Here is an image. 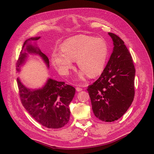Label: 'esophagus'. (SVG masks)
<instances>
[{"instance_id": "34e87169", "label": "esophagus", "mask_w": 154, "mask_h": 154, "mask_svg": "<svg viewBox=\"0 0 154 154\" xmlns=\"http://www.w3.org/2000/svg\"><path fill=\"white\" fill-rule=\"evenodd\" d=\"M76 91H78V92H80V91H82V88H80V87H76Z\"/></svg>"}]
</instances>
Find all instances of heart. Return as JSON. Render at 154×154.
Wrapping results in <instances>:
<instances>
[{
    "label": "heart",
    "mask_w": 154,
    "mask_h": 154,
    "mask_svg": "<svg viewBox=\"0 0 154 154\" xmlns=\"http://www.w3.org/2000/svg\"><path fill=\"white\" fill-rule=\"evenodd\" d=\"M108 54V46L104 40L80 35L66 40L62 49H54L51 62L60 73L66 75L77 59L78 66L81 68L78 78L83 80L88 74L91 77L100 74L105 67Z\"/></svg>",
    "instance_id": "1"
}]
</instances>
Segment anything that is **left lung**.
<instances>
[{
  "mask_svg": "<svg viewBox=\"0 0 154 154\" xmlns=\"http://www.w3.org/2000/svg\"><path fill=\"white\" fill-rule=\"evenodd\" d=\"M108 34L113 41L112 53L101 76L87 91L96 117L112 122L123 116L132 103L136 70L124 42L115 34Z\"/></svg>",
  "mask_w": 154,
  "mask_h": 154,
  "instance_id": "obj_1",
  "label": "left lung"
}]
</instances>
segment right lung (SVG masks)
<instances>
[{
	"mask_svg": "<svg viewBox=\"0 0 154 154\" xmlns=\"http://www.w3.org/2000/svg\"><path fill=\"white\" fill-rule=\"evenodd\" d=\"M40 38L32 37L25 41L17 63L18 72L27 61L29 54L40 56L49 68L48 58L36 43ZM31 41L35 42L34 45ZM17 84L22 105L37 122L49 128H62L68 123L71 114L69 105L75 94V88L51 78L48 79L42 87L36 89L27 88L19 78H17Z\"/></svg>",
	"mask_w": 154,
	"mask_h": 154,
	"instance_id": "right-lung-1",
	"label": "right lung"
}]
</instances>
